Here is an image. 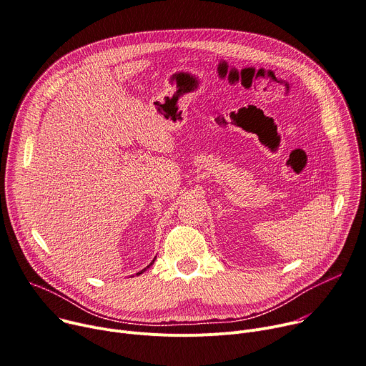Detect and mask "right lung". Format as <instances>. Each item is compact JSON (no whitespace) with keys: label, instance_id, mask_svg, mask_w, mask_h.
I'll return each mask as SVG.
<instances>
[{"label":"right lung","instance_id":"1","mask_svg":"<svg viewBox=\"0 0 366 366\" xmlns=\"http://www.w3.org/2000/svg\"><path fill=\"white\" fill-rule=\"evenodd\" d=\"M154 260H155V259H154ZM154 260H152V262H151V263H149V264H148V266H147V267H145V269H142V270H141V272H138V273H137V274H141V273H144V272H145V270H147V269H148V267H149V266H152V263H154Z\"/></svg>","mask_w":366,"mask_h":366}]
</instances>
